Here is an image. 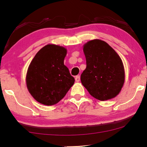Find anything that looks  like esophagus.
Returning <instances> with one entry per match:
<instances>
[{"instance_id": "1", "label": "esophagus", "mask_w": 147, "mask_h": 147, "mask_svg": "<svg viewBox=\"0 0 147 147\" xmlns=\"http://www.w3.org/2000/svg\"><path fill=\"white\" fill-rule=\"evenodd\" d=\"M75 80L76 82H79L80 80V76H76L75 77Z\"/></svg>"}]
</instances>
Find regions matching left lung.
I'll return each instance as SVG.
<instances>
[{"instance_id":"obj_1","label":"left lung","mask_w":147,"mask_h":147,"mask_svg":"<svg viewBox=\"0 0 147 147\" xmlns=\"http://www.w3.org/2000/svg\"><path fill=\"white\" fill-rule=\"evenodd\" d=\"M83 51L86 67L81 74L82 85L99 100L115 97L124 82V65L119 56L108 43L98 39L87 42Z\"/></svg>"}]
</instances>
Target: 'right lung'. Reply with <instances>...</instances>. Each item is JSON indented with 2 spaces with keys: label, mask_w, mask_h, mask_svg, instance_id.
<instances>
[{
  "label": "right lung",
  "mask_w": 147,
  "mask_h": 147,
  "mask_svg": "<svg viewBox=\"0 0 147 147\" xmlns=\"http://www.w3.org/2000/svg\"><path fill=\"white\" fill-rule=\"evenodd\" d=\"M67 51L55 45H47L37 52L28 69L26 85L37 102L46 105L57 104L74 83L64 64Z\"/></svg>",
  "instance_id": "obj_1"
}]
</instances>
